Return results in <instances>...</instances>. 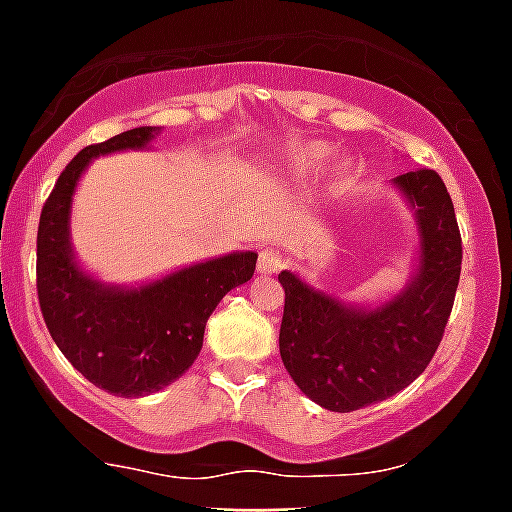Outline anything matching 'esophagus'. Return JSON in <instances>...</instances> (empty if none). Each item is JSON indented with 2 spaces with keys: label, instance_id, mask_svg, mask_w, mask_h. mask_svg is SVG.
Here are the masks:
<instances>
[{
  "label": "esophagus",
  "instance_id": "1",
  "mask_svg": "<svg viewBox=\"0 0 512 512\" xmlns=\"http://www.w3.org/2000/svg\"><path fill=\"white\" fill-rule=\"evenodd\" d=\"M283 268V257L278 249H263L257 257V273L260 276H276L278 270Z\"/></svg>",
  "mask_w": 512,
  "mask_h": 512
}]
</instances>
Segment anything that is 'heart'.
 Instances as JSON below:
<instances>
[{
	"label": "heart",
	"mask_w": 512,
	"mask_h": 512,
	"mask_svg": "<svg viewBox=\"0 0 512 512\" xmlns=\"http://www.w3.org/2000/svg\"><path fill=\"white\" fill-rule=\"evenodd\" d=\"M325 156H328V148H325V145H304V148H299L291 153L289 166L296 171V174H312V171L320 169V163L325 161ZM346 174H349V166H346V163H341V166H336V174H333V179H336V182H341Z\"/></svg>",
	"instance_id": "heart-1"
}]
</instances>
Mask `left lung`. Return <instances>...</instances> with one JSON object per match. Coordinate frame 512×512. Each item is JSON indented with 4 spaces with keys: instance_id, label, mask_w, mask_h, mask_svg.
<instances>
[{
    "instance_id": "1",
    "label": "left lung",
    "mask_w": 512,
    "mask_h": 512,
    "mask_svg": "<svg viewBox=\"0 0 512 512\" xmlns=\"http://www.w3.org/2000/svg\"><path fill=\"white\" fill-rule=\"evenodd\" d=\"M414 208L419 268L380 307H356L281 270L283 367L307 398L328 411L385 401L422 375L442 341L461 278V231L445 182L432 169L395 176Z\"/></svg>"
}]
</instances>
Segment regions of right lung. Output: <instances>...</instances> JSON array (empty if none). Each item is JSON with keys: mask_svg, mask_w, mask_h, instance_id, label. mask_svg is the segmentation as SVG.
Returning <instances> with one entry per match:
<instances>
[{"mask_svg": "<svg viewBox=\"0 0 512 512\" xmlns=\"http://www.w3.org/2000/svg\"><path fill=\"white\" fill-rule=\"evenodd\" d=\"M156 135V127H135L80 150L59 174L38 221L36 289L46 328L85 380L122 398L179 380L203 349L213 309L252 278L257 263L255 252H234L132 289L106 286L77 265L70 208L83 171L96 156L148 148Z\"/></svg>", "mask_w": 512, "mask_h": 512, "instance_id": "obj_1", "label": "right lung"}]
</instances>
